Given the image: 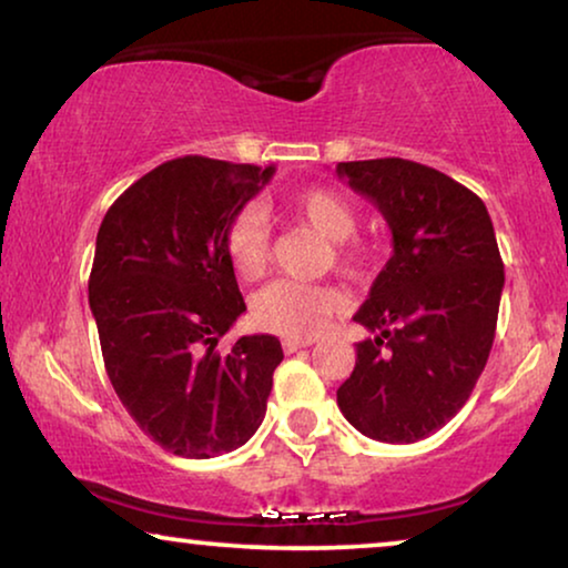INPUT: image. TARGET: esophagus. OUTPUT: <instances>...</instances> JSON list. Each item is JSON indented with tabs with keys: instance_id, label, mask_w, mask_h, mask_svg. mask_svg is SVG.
Returning <instances> with one entry per match:
<instances>
[{
	"instance_id": "1",
	"label": "esophagus",
	"mask_w": 568,
	"mask_h": 568,
	"mask_svg": "<svg viewBox=\"0 0 568 568\" xmlns=\"http://www.w3.org/2000/svg\"><path fill=\"white\" fill-rule=\"evenodd\" d=\"M284 352L286 354H294L297 348H305V346H313V338H284Z\"/></svg>"
}]
</instances>
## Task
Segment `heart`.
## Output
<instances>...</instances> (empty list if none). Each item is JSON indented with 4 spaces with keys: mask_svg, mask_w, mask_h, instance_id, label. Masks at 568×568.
<instances>
[{
    "mask_svg": "<svg viewBox=\"0 0 568 568\" xmlns=\"http://www.w3.org/2000/svg\"><path fill=\"white\" fill-rule=\"evenodd\" d=\"M294 220L305 222L317 235L336 243L338 266L352 276H362L375 266L377 245L348 240L356 232V209L338 191L313 185L286 199ZM268 224L261 209L247 206L230 222L224 247L240 276L255 278L268 261ZM341 310V294L331 286H305L276 282L263 290L253 302V317L263 331L290 338H313Z\"/></svg>",
    "mask_w": 568,
    "mask_h": 568,
    "instance_id": "1",
    "label": "heart"
}]
</instances>
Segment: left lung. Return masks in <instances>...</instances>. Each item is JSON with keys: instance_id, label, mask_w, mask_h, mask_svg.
I'll return each mask as SVG.
<instances>
[{"instance_id": "8db88e82", "label": "left lung", "mask_w": 568, "mask_h": 568, "mask_svg": "<svg viewBox=\"0 0 568 568\" xmlns=\"http://www.w3.org/2000/svg\"><path fill=\"white\" fill-rule=\"evenodd\" d=\"M393 232V255L354 321L352 377L336 398L364 437L408 445L442 429L470 398L494 344L504 263L476 193L400 158L338 162Z\"/></svg>"}]
</instances>
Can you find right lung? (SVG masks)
I'll return each instance as SVG.
<instances>
[{"mask_svg": "<svg viewBox=\"0 0 568 568\" xmlns=\"http://www.w3.org/2000/svg\"><path fill=\"white\" fill-rule=\"evenodd\" d=\"M276 168L178 158L121 193L98 230L90 310L105 372L146 437L181 457L243 447L266 416L282 344L216 341L245 313L224 247Z\"/></svg>", "mask_w": 568, "mask_h": 568, "instance_id": "add662e5", "label": "right lung"}]
</instances>
